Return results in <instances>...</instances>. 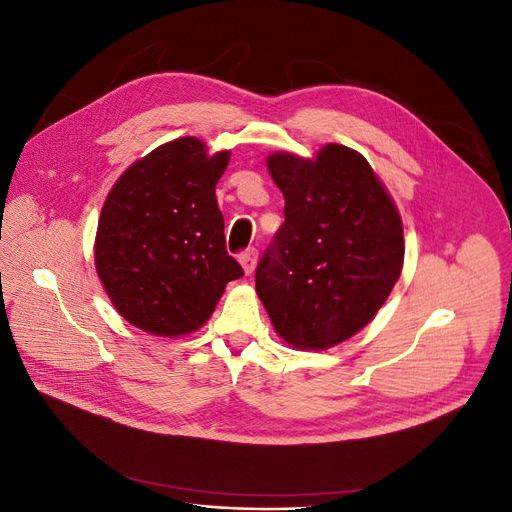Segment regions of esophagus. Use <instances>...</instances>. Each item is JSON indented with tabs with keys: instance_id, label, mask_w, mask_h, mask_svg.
<instances>
[{
	"instance_id": "obj_1",
	"label": "esophagus",
	"mask_w": 512,
	"mask_h": 512,
	"mask_svg": "<svg viewBox=\"0 0 512 512\" xmlns=\"http://www.w3.org/2000/svg\"><path fill=\"white\" fill-rule=\"evenodd\" d=\"M239 262H241V267H243L245 275L254 273L256 262H258V250H254V247H250V250H245V252L239 256Z\"/></svg>"
}]
</instances>
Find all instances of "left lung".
Masks as SVG:
<instances>
[{
  "instance_id": "1",
  "label": "left lung",
  "mask_w": 512,
  "mask_h": 512,
  "mask_svg": "<svg viewBox=\"0 0 512 512\" xmlns=\"http://www.w3.org/2000/svg\"><path fill=\"white\" fill-rule=\"evenodd\" d=\"M284 224L256 267V292L284 342L327 350L359 333L404 265V226L359 151L322 147L314 160L273 153Z\"/></svg>"
}]
</instances>
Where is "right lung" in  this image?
<instances>
[{"mask_svg":"<svg viewBox=\"0 0 512 512\" xmlns=\"http://www.w3.org/2000/svg\"><path fill=\"white\" fill-rule=\"evenodd\" d=\"M230 151L207 156L194 136L134 162L108 192L96 235V271L117 312L153 335L203 327L243 269L226 252L215 185Z\"/></svg>","mask_w":512,"mask_h":512,"instance_id":"right-lung-1","label":"right lung"}]
</instances>
